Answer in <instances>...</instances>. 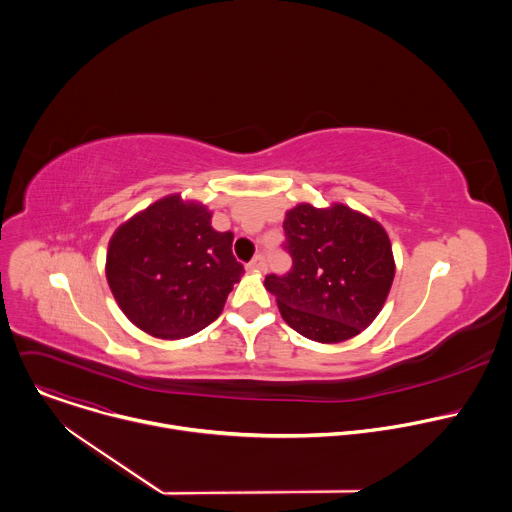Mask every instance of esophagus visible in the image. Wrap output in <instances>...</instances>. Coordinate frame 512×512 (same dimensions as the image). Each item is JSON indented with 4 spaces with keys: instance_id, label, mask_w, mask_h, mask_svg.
Returning <instances> with one entry per match:
<instances>
[{
    "instance_id": "34e87169",
    "label": "esophagus",
    "mask_w": 512,
    "mask_h": 512,
    "mask_svg": "<svg viewBox=\"0 0 512 512\" xmlns=\"http://www.w3.org/2000/svg\"><path fill=\"white\" fill-rule=\"evenodd\" d=\"M267 263H265V255H255L249 263H247V269L251 271H265Z\"/></svg>"
}]
</instances>
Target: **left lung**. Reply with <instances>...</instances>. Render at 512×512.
<instances>
[{
  "instance_id": "1",
  "label": "left lung",
  "mask_w": 512,
  "mask_h": 512,
  "mask_svg": "<svg viewBox=\"0 0 512 512\" xmlns=\"http://www.w3.org/2000/svg\"><path fill=\"white\" fill-rule=\"evenodd\" d=\"M285 275H267L283 320L316 342H342L381 312L395 277L391 241L373 218L344 204H300L285 214Z\"/></svg>"
}]
</instances>
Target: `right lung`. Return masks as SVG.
I'll use <instances>...</instances> for the list:
<instances>
[{"instance_id": "add662e5", "label": "right lung", "mask_w": 512, "mask_h": 512, "mask_svg": "<svg viewBox=\"0 0 512 512\" xmlns=\"http://www.w3.org/2000/svg\"><path fill=\"white\" fill-rule=\"evenodd\" d=\"M233 233L210 227L206 206L168 196L113 235L107 281L123 314L158 338H186L221 316L245 267Z\"/></svg>"}]
</instances>
